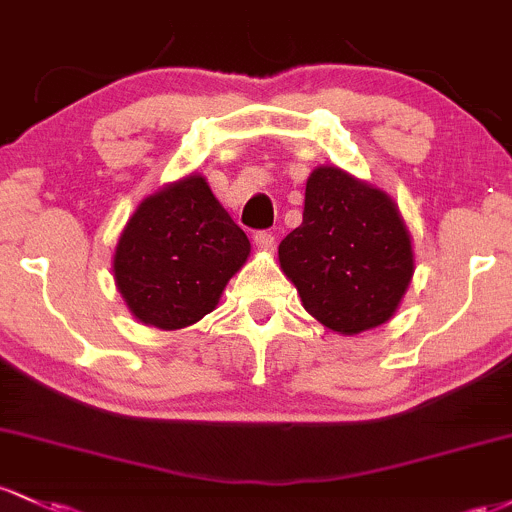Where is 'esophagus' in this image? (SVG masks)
<instances>
[{"label": "esophagus", "mask_w": 512, "mask_h": 512, "mask_svg": "<svg viewBox=\"0 0 512 512\" xmlns=\"http://www.w3.org/2000/svg\"><path fill=\"white\" fill-rule=\"evenodd\" d=\"M274 243H277V240H274V235L267 233V230H260V233L255 235V245L260 247V250H274Z\"/></svg>", "instance_id": "34e87169"}]
</instances>
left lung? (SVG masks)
Wrapping results in <instances>:
<instances>
[{"instance_id": "1", "label": "left lung", "mask_w": 512, "mask_h": 512, "mask_svg": "<svg viewBox=\"0 0 512 512\" xmlns=\"http://www.w3.org/2000/svg\"><path fill=\"white\" fill-rule=\"evenodd\" d=\"M279 267L318 323L359 335L396 316L413 282V238L389 194L320 165L306 179L301 226L279 245Z\"/></svg>"}]
</instances>
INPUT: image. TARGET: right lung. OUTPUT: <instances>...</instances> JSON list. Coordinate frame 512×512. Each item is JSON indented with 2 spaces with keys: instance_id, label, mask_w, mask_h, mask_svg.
<instances>
[{
  "instance_id": "obj_1",
  "label": "right lung",
  "mask_w": 512,
  "mask_h": 512,
  "mask_svg": "<svg viewBox=\"0 0 512 512\" xmlns=\"http://www.w3.org/2000/svg\"><path fill=\"white\" fill-rule=\"evenodd\" d=\"M250 257V240L192 172L145 196L116 240L111 272L128 311L160 330L194 325Z\"/></svg>"
}]
</instances>
